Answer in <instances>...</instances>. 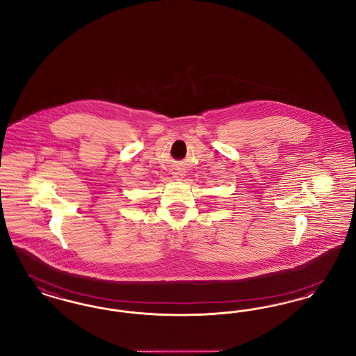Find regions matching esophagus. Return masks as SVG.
<instances>
[{"label": "esophagus", "mask_w": 356, "mask_h": 356, "mask_svg": "<svg viewBox=\"0 0 356 356\" xmlns=\"http://www.w3.org/2000/svg\"><path fill=\"white\" fill-rule=\"evenodd\" d=\"M175 177H177V179H179V177H180V173H176V176H175Z\"/></svg>", "instance_id": "1"}]
</instances>
